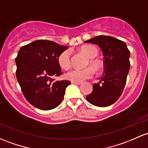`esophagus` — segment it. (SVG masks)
<instances>
[{
	"label": "esophagus",
	"instance_id": "esophagus-1",
	"mask_svg": "<svg viewBox=\"0 0 148 148\" xmlns=\"http://www.w3.org/2000/svg\"><path fill=\"white\" fill-rule=\"evenodd\" d=\"M71 84H77V85H81L82 84V82H73L71 81Z\"/></svg>",
	"mask_w": 148,
	"mask_h": 148
}]
</instances>
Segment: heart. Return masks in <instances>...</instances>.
<instances>
[{
    "mask_svg": "<svg viewBox=\"0 0 148 148\" xmlns=\"http://www.w3.org/2000/svg\"><path fill=\"white\" fill-rule=\"evenodd\" d=\"M80 50L82 53H84L87 57L92 60H90V64L92 65L95 69H99L100 66V64L96 60H93L97 57L99 54V51L97 48L91 45H84L80 48ZM71 53L69 50H65L60 54L58 57V62L60 66L62 69L67 70L71 66ZM94 71L90 66L84 68V69H74L69 71L66 74V78L70 79L73 82H82L86 79H90L94 76Z\"/></svg>",
    "mask_w": 148,
    "mask_h": 148,
    "instance_id": "heart-1",
    "label": "heart"
}]
</instances>
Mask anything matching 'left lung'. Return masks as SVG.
Instances as JSON below:
<instances>
[{"instance_id":"8db88e82","label":"left lung","mask_w":148,"mask_h":148,"mask_svg":"<svg viewBox=\"0 0 148 148\" xmlns=\"http://www.w3.org/2000/svg\"><path fill=\"white\" fill-rule=\"evenodd\" d=\"M97 45L103 54L104 71L99 83L86 99L99 107L111 105L119 99L126 83L130 69V51L126 44L113 37L100 35L85 41Z\"/></svg>"}]
</instances>
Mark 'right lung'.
I'll use <instances>...</instances> for the list:
<instances>
[{
    "instance_id": "add662e5",
    "label": "right lung",
    "mask_w": 148,
    "mask_h": 148,
    "mask_svg": "<svg viewBox=\"0 0 148 148\" xmlns=\"http://www.w3.org/2000/svg\"><path fill=\"white\" fill-rule=\"evenodd\" d=\"M52 41L36 40L21 47L15 58L16 77L25 99L40 110L53 109L63 100L69 81H55L62 74L58 57L67 49Z\"/></svg>"
}]
</instances>
